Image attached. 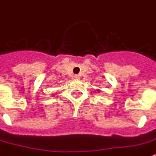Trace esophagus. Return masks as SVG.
Here are the masks:
<instances>
[{"label": "esophagus", "instance_id": "obj_1", "mask_svg": "<svg viewBox=\"0 0 156 156\" xmlns=\"http://www.w3.org/2000/svg\"><path fill=\"white\" fill-rule=\"evenodd\" d=\"M73 78H76V79H78V78H80V77H79V76H78V75H74V76H73Z\"/></svg>", "mask_w": 156, "mask_h": 156}]
</instances>
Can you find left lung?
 I'll return each mask as SVG.
<instances>
[{
    "instance_id": "left-lung-1",
    "label": "left lung",
    "mask_w": 156,
    "mask_h": 156,
    "mask_svg": "<svg viewBox=\"0 0 156 156\" xmlns=\"http://www.w3.org/2000/svg\"><path fill=\"white\" fill-rule=\"evenodd\" d=\"M99 90H97V91H99Z\"/></svg>"
}]
</instances>
